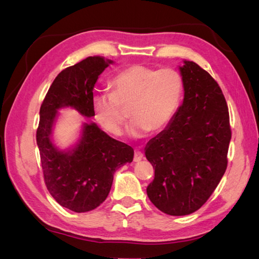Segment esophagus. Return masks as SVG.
Here are the masks:
<instances>
[{
    "label": "esophagus",
    "mask_w": 259,
    "mask_h": 259,
    "mask_svg": "<svg viewBox=\"0 0 259 259\" xmlns=\"http://www.w3.org/2000/svg\"><path fill=\"white\" fill-rule=\"evenodd\" d=\"M142 158H144V155H142L141 151H136L135 152V158H134L135 162H140L142 160Z\"/></svg>",
    "instance_id": "34e87169"
}]
</instances>
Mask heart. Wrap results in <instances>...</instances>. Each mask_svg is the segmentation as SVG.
<instances>
[{
	"instance_id": "b5f03b06",
	"label": "heart",
	"mask_w": 259,
	"mask_h": 259,
	"mask_svg": "<svg viewBox=\"0 0 259 259\" xmlns=\"http://www.w3.org/2000/svg\"><path fill=\"white\" fill-rule=\"evenodd\" d=\"M111 93H99L92 101L97 122L110 135H122L130 108L133 134L160 133L171 122L180 106L184 80L172 68L155 69L133 64L110 81Z\"/></svg>"
}]
</instances>
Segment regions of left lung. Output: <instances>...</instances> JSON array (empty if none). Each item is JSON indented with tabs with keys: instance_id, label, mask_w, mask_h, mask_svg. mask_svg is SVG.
I'll use <instances>...</instances> for the list:
<instances>
[{
	"instance_id": "1",
	"label": "left lung",
	"mask_w": 259,
	"mask_h": 259,
	"mask_svg": "<svg viewBox=\"0 0 259 259\" xmlns=\"http://www.w3.org/2000/svg\"><path fill=\"white\" fill-rule=\"evenodd\" d=\"M180 72L184 102L146 147L155 169L147 195L171 216L195 212L209 199L226 171L232 138L227 102L217 82L192 61H185Z\"/></svg>"
}]
</instances>
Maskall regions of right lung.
<instances>
[{"label":"right lung","instance_id":"right-lung-1","mask_svg":"<svg viewBox=\"0 0 259 259\" xmlns=\"http://www.w3.org/2000/svg\"><path fill=\"white\" fill-rule=\"evenodd\" d=\"M111 60L89 57L64 69L49 89L40 108L36 144L47 188L62 207L75 212L93 210L106 200L115 170L134 159V149L115 140L96 123L83 125L79 144L68 152L51 141L58 110L72 107L93 117V88Z\"/></svg>","mask_w":259,"mask_h":259}]
</instances>
